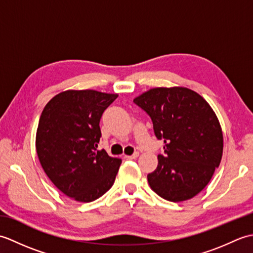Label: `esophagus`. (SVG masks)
Wrapping results in <instances>:
<instances>
[{
  "label": "esophagus",
  "mask_w": 253,
  "mask_h": 253,
  "mask_svg": "<svg viewBox=\"0 0 253 253\" xmlns=\"http://www.w3.org/2000/svg\"><path fill=\"white\" fill-rule=\"evenodd\" d=\"M138 157H139V152H135V153L131 154V155H125V158L128 159V160H135Z\"/></svg>",
  "instance_id": "34e87169"
}]
</instances>
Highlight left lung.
Masks as SVG:
<instances>
[{
  "instance_id": "left-lung-1",
  "label": "left lung",
  "mask_w": 253,
  "mask_h": 253,
  "mask_svg": "<svg viewBox=\"0 0 253 253\" xmlns=\"http://www.w3.org/2000/svg\"><path fill=\"white\" fill-rule=\"evenodd\" d=\"M151 117L164 154L148 175L151 189L165 200L180 202L204 189L221 163L223 132L208 102L184 87L153 88L133 99Z\"/></svg>"
}]
</instances>
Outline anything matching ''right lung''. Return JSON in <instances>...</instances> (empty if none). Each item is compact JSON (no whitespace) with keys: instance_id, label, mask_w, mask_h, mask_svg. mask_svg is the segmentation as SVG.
<instances>
[{"instance_id":"right-lung-1","label":"right lung","mask_w":253,"mask_h":253,"mask_svg":"<svg viewBox=\"0 0 253 253\" xmlns=\"http://www.w3.org/2000/svg\"><path fill=\"white\" fill-rule=\"evenodd\" d=\"M116 98L95 90H67L42 111L38 158L57 189L74 200L94 201L114 184L122 160L98 150V143L102 114Z\"/></svg>"}]
</instances>
